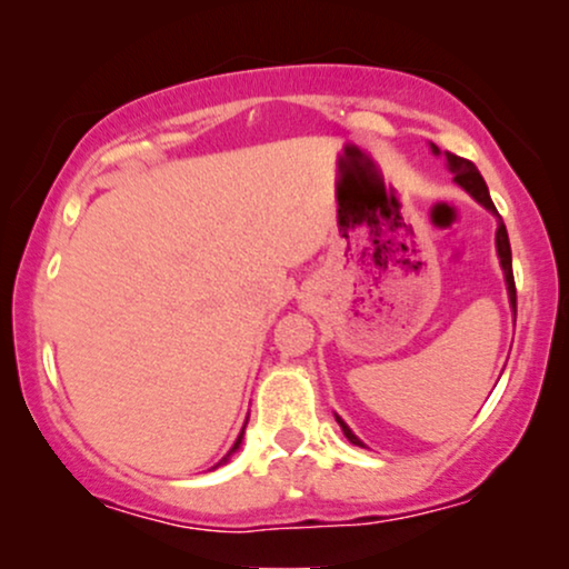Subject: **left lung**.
<instances>
[{"instance_id":"obj_1","label":"left lung","mask_w":569,"mask_h":569,"mask_svg":"<svg viewBox=\"0 0 569 569\" xmlns=\"http://www.w3.org/2000/svg\"><path fill=\"white\" fill-rule=\"evenodd\" d=\"M433 149H436V147H433ZM447 160H449V168H452V171H455V181H457V184H460L462 189H468V192H471L473 198L481 202V206L489 208V211L498 213V208H495L492 198H489V189H487V184H485V179H481V173L476 171L473 162L466 160V158H457V154H447ZM498 217H500V213H498ZM498 257H500L502 272H506L508 297H511V305L516 307V283H513V264H511V243H508V232H506V224H502V219H500V224H498ZM337 422H339V428H342V433L348 436V439H350L352 443H358V447H363L361 439H358V436L352 433V430H350L348 426H345V422L339 420V417H337Z\"/></svg>"}]
</instances>
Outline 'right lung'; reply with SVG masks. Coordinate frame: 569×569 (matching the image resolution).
<instances>
[{
  "mask_svg": "<svg viewBox=\"0 0 569 569\" xmlns=\"http://www.w3.org/2000/svg\"><path fill=\"white\" fill-rule=\"evenodd\" d=\"M240 439H243V433H240V436H238V441H234V447L230 449V455L234 452V449H238V447H240ZM230 455H227V457H230ZM227 457H224V460H221V462H227ZM221 462H219V466H221Z\"/></svg>",
  "mask_w": 569,
  "mask_h": 569,
  "instance_id": "1",
  "label": "right lung"
}]
</instances>
